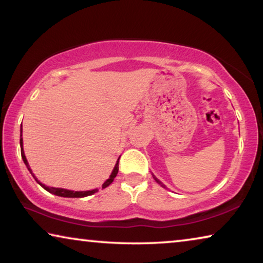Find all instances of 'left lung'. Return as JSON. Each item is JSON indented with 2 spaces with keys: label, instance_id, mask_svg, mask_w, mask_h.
Listing matches in <instances>:
<instances>
[{
  "label": "left lung",
  "instance_id": "1",
  "mask_svg": "<svg viewBox=\"0 0 263 263\" xmlns=\"http://www.w3.org/2000/svg\"><path fill=\"white\" fill-rule=\"evenodd\" d=\"M153 177H154V180H155V181H157V182H158V183H159V184H161V185H162V186H164V185H163V184H162V183H161V182H160V181H159V180H158V179H157V177H155V176H154V175H153Z\"/></svg>",
  "mask_w": 263,
  "mask_h": 263
}]
</instances>
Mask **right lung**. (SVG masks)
<instances>
[{
    "instance_id": "add662e5",
    "label": "right lung",
    "mask_w": 263,
    "mask_h": 263,
    "mask_svg": "<svg viewBox=\"0 0 263 263\" xmlns=\"http://www.w3.org/2000/svg\"><path fill=\"white\" fill-rule=\"evenodd\" d=\"M20 144H21V154H22V159H23L25 166L28 167L30 173H31V174H32V172H31L30 166H29V163H28V160H26V158H25L24 149H23V138H22V125H21V140H20ZM118 161H119V159H118ZM118 161H117V163H116V166H115V168H114L112 173H111V175H110L109 179L104 182L103 185H102V188H103V189L106 188V186H108V185H110L111 183H112L114 179H115L116 176H117V173H118ZM32 176L34 177V180L37 181L38 183L43 186L44 189L48 191V193H51V194H53V195H57V196H61V197H69V198L86 197V196H90V195H92V194H95L96 191H97V189L88 190V191H73V190H67V189H62V188H53V186H46L45 184L41 183V182H39V181L37 180V177H35L33 174H32Z\"/></svg>"
}]
</instances>
